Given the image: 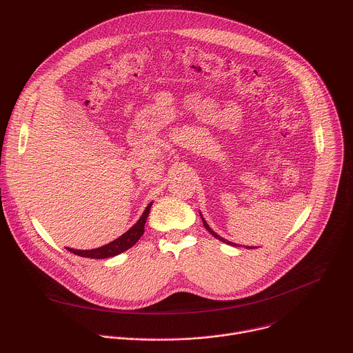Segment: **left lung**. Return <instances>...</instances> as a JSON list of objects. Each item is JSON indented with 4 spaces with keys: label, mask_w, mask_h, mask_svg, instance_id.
Returning a JSON list of instances; mask_svg holds the SVG:
<instances>
[{
    "label": "left lung",
    "mask_w": 353,
    "mask_h": 353,
    "mask_svg": "<svg viewBox=\"0 0 353 353\" xmlns=\"http://www.w3.org/2000/svg\"><path fill=\"white\" fill-rule=\"evenodd\" d=\"M199 215H201V212H199ZM201 219H203V223H204L205 229H207V230H208V232H210V233H211V234H212L215 239H218V240H221V241H223V243H226V244H230V245H237L236 243H232V241H229V240H226V239L221 237L218 233H215V232H214V230L210 228V225L205 222V219L203 218V215H201ZM239 247H240V245H239ZM247 248H254V247H248V245H247Z\"/></svg>",
    "instance_id": "1"
}]
</instances>
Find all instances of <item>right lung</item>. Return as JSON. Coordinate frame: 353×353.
I'll return each mask as SVG.
<instances>
[{"instance_id": "obj_1", "label": "right lung", "mask_w": 353, "mask_h": 353, "mask_svg": "<svg viewBox=\"0 0 353 353\" xmlns=\"http://www.w3.org/2000/svg\"><path fill=\"white\" fill-rule=\"evenodd\" d=\"M150 207H152V203H150L145 208L142 216L138 219V222L130 230H127L123 236L110 241L109 244L97 247V248H92V250H74V248H68V250L77 256L86 257V259H96V260L109 259V257H114V256L124 253L125 250L132 247L139 240V237L143 234V228H145V222H146L148 214L150 211Z\"/></svg>"}]
</instances>
